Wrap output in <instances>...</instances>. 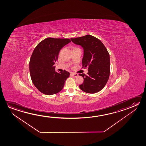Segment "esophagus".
<instances>
[{"instance_id": "obj_1", "label": "esophagus", "mask_w": 146, "mask_h": 146, "mask_svg": "<svg viewBox=\"0 0 146 146\" xmlns=\"http://www.w3.org/2000/svg\"><path fill=\"white\" fill-rule=\"evenodd\" d=\"M71 75H72V76H73L74 77V78H76L77 76H78V74H74V73H73V72H72V73H71Z\"/></svg>"}]
</instances>
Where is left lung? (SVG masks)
Returning <instances> with one entry per match:
<instances>
[{
    "label": "left lung",
    "instance_id": "8db88e82",
    "mask_svg": "<svg viewBox=\"0 0 146 146\" xmlns=\"http://www.w3.org/2000/svg\"><path fill=\"white\" fill-rule=\"evenodd\" d=\"M74 44L83 48L84 56L82 66L88 67V74L83 76V83L79 87L88 93H95L102 90L106 85L110 74V55L100 39L90 35L70 38Z\"/></svg>",
    "mask_w": 146,
    "mask_h": 146
}]
</instances>
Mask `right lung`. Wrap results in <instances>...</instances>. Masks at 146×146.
I'll use <instances>...</instances> for the list:
<instances>
[{"instance_id": "obj_1", "label": "right lung", "mask_w": 146, "mask_h": 146, "mask_svg": "<svg viewBox=\"0 0 146 146\" xmlns=\"http://www.w3.org/2000/svg\"><path fill=\"white\" fill-rule=\"evenodd\" d=\"M70 42L67 38L48 37L35 48L30 58L29 71L33 83L40 92L51 95L62 90L70 72H56L54 65L60 50Z\"/></svg>"}]
</instances>
